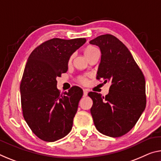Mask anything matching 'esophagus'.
Here are the masks:
<instances>
[{"instance_id":"1","label":"esophagus","mask_w":161,"mask_h":161,"mask_svg":"<svg viewBox=\"0 0 161 161\" xmlns=\"http://www.w3.org/2000/svg\"><path fill=\"white\" fill-rule=\"evenodd\" d=\"M87 93H88V91L85 90V89H84V90H83V95H84V97H86V95H87Z\"/></svg>"}]
</instances>
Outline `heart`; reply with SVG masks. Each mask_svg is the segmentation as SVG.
<instances>
[{
    "instance_id": "heart-1",
    "label": "heart",
    "mask_w": 161,
    "mask_h": 161,
    "mask_svg": "<svg viewBox=\"0 0 161 161\" xmlns=\"http://www.w3.org/2000/svg\"><path fill=\"white\" fill-rule=\"evenodd\" d=\"M97 52H98L97 48H95L94 47H92V46H88V47H86L85 49V53L86 55V57H90L92 54H93L94 53H95ZM72 58H73V56L71 55V57L69 58V63H71V61H72ZM78 81L81 84H82V85H85L87 82V80H86V79L83 77V76H80V77H78Z\"/></svg>"
}]
</instances>
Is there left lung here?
I'll return each mask as SVG.
<instances>
[{
  "mask_svg": "<svg viewBox=\"0 0 161 161\" xmlns=\"http://www.w3.org/2000/svg\"><path fill=\"white\" fill-rule=\"evenodd\" d=\"M100 48L102 56L97 80L111 84L105 97L90 92L94 124L102 134L118 137L136 125L146 106L143 73L126 46L112 34L90 42Z\"/></svg>",
  "mask_w": 161,
  "mask_h": 161,
  "instance_id": "obj_1",
  "label": "left lung"
}]
</instances>
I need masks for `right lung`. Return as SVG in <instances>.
<instances>
[{"label":"right lung","instance_id":"1","mask_svg":"<svg viewBox=\"0 0 161 161\" xmlns=\"http://www.w3.org/2000/svg\"><path fill=\"white\" fill-rule=\"evenodd\" d=\"M85 42V38H54L38 46L28 58L20 84L23 116L44 141L62 138L72 128L83 91L75 86L60 94L57 77L67 71L70 56Z\"/></svg>","mask_w":161,"mask_h":161}]
</instances>
